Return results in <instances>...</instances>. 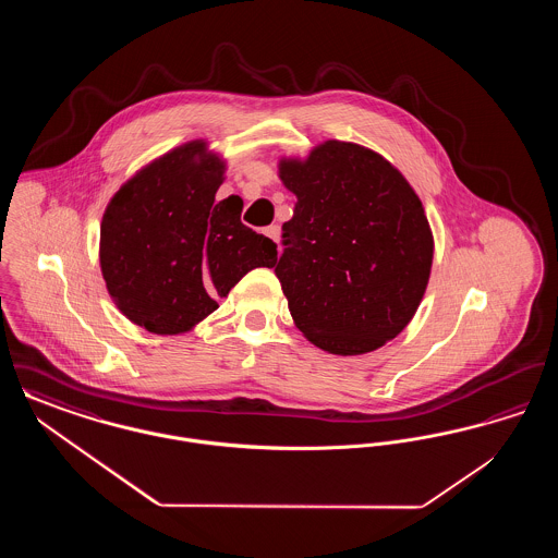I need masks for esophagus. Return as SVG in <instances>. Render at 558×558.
Segmentation results:
<instances>
[{"label":"esophagus","instance_id":"1","mask_svg":"<svg viewBox=\"0 0 558 558\" xmlns=\"http://www.w3.org/2000/svg\"><path fill=\"white\" fill-rule=\"evenodd\" d=\"M266 236H269L274 242H280V228L278 226H267Z\"/></svg>","mask_w":558,"mask_h":558}]
</instances>
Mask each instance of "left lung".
Segmentation results:
<instances>
[{
  "label": "left lung",
  "mask_w": 558,
  "mask_h": 558,
  "mask_svg": "<svg viewBox=\"0 0 558 558\" xmlns=\"http://www.w3.org/2000/svg\"><path fill=\"white\" fill-rule=\"evenodd\" d=\"M296 196L282 226L276 276L294 326L335 355H362L414 318L430 276L425 207L387 159L326 140L305 159H280Z\"/></svg>",
  "instance_id": "1"
}]
</instances>
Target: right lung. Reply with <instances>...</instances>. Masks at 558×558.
Returning <instances> with one entry per match:
<instances>
[{"instance_id": "add662e5", "label": "right lung", "mask_w": 558, "mask_h": 558, "mask_svg": "<svg viewBox=\"0 0 558 558\" xmlns=\"http://www.w3.org/2000/svg\"><path fill=\"white\" fill-rule=\"evenodd\" d=\"M226 160L192 140L142 167L110 198L100 267L121 314L155 335L207 318L240 278L274 267L276 242L240 221L242 201L215 194Z\"/></svg>"}]
</instances>
